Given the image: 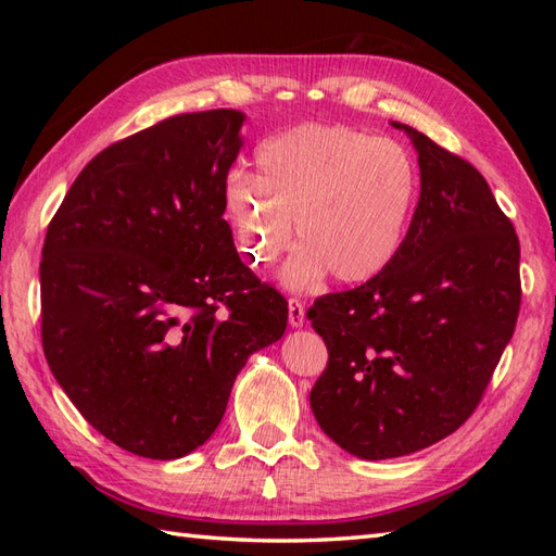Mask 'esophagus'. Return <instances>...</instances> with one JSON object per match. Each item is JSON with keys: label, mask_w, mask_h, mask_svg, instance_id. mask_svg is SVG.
Instances as JSON below:
<instances>
[{"label": "esophagus", "mask_w": 556, "mask_h": 556, "mask_svg": "<svg viewBox=\"0 0 556 556\" xmlns=\"http://www.w3.org/2000/svg\"><path fill=\"white\" fill-rule=\"evenodd\" d=\"M305 323V303L299 299H289V325L303 327Z\"/></svg>", "instance_id": "1"}]
</instances>
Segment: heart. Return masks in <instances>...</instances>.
Here are the masks:
<instances>
[{
    "instance_id": "b5f03b06",
    "label": "heart",
    "mask_w": 556,
    "mask_h": 556,
    "mask_svg": "<svg viewBox=\"0 0 556 556\" xmlns=\"http://www.w3.org/2000/svg\"><path fill=\"white\" fill-rule=\"evenodd\" d=\"M420 198L416 162L394 140L349 126L301 124L257 150V174L233 169L224 210L243 260L269 267L303 241L281 269L291 289H313L327 271L365 285L394 265Z\"/></svg>"
}]
</instances>
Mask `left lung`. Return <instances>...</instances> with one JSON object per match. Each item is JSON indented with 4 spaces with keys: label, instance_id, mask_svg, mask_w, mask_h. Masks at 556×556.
I'll return each mask as SVG.
<instances>
[{
    "label": "left lung",
    "instance_id": "obj_1",
    "mask_svg": "<svg viewBox=\"0 0 556 556\" xmlns=\"http://www.w3.org/2000/svg\"><path fill=\"white\" fill-rule=\"evenodd\" d=\"M420 198L394 265L308 311L329 361L315 420L349 454L406 456L478 408L521 311V245L482 174L406 124Z\"/></svg>",
    "mask_w": 556,
    "mask_h": 556
}]
</instances>
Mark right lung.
<instances>
[{
  "label": "right lung",
  "mask_w": 556,
  "mask_h": 556,
  "mask_svg": "<svg viewBox=\"0 0 556 556\" xmlns=\"http://www.w3.org/2000/svg\"><path fill=\"white\" fill-rule=\"evenodd\" d=\"M243 119L176 114L116 140L47 227V365L80 416L138 456L205 444L248 356L287 329V299L241 263L224 222Z\"/></svg>",
  "instance_id": "1"
}]
</instances>
